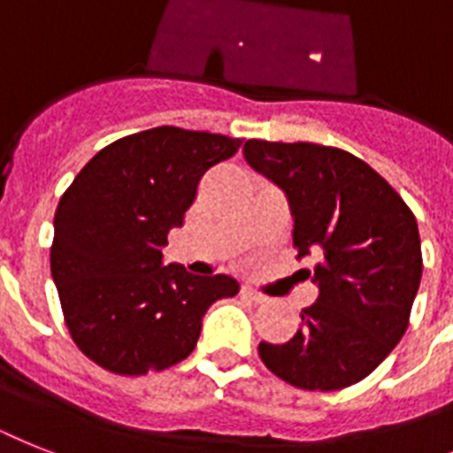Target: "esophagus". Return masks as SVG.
<instances>
[{
	"instance_id": "obj_1",
	"label": "esophagus",
	"mask_w": 453,
	"mask_h": 453,
	"mask_svg": "<svg viewBox=\"0 0 453 453\" xmlns=\"http://www.w3.org/2000/svg\"><path fill=\"white\" fill-rule=\"evenodd\" d=\"M242 293H244V297H249L251 303H265V300H267V296H263L260 290H253L251 286H244V288H242Z\"/></svg>"
}]
</instances>
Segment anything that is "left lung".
I'll return each instance as SVG.
<instances>
[{"instance_id": "left-lung-1", "label": "left lung", "mask_w": 453, "mask_h": 453, "mask_svg": "<svg viewBox=\"0 0 453 453\" xmlns=\"http://www.w3.org/2000/svg\"><path fill=\"white\" fill-rule=\"evenodd\" d=\"M246 163L284 190L297 258L316 253V303L286 344L260 342L279 380L337 391L365 380L391 354L421 284V239L403 197L347 150L297 142L244 143Z\"/></svg>"}]
</instances>
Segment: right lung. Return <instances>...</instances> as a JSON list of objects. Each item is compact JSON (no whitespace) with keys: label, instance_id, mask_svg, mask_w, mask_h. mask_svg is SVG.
Segmentation results:
<instances>
[{"label":"right lung","instance_id":"obj_1","mask_svg":"<svg viewBox=\"0 0 453 453\" xmlns=\"http://www.w3.org/2000/svg\"><path fill=\"white\" fill-rule=\"evenodd\" d=\"M242 139L153 127L109 143L81 169L55 209L50 274L72 340L116 374L165 370L197 344L202 316L239 293L227 274L197 277L165 265L209 167Z\"/></svg>","mask_w":453,"mask_h":453}]
</instances>
